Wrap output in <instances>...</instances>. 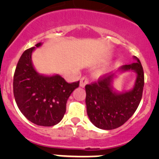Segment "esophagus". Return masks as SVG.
<instances>
[{
    "label": "esophagus",
    "instance_id": "1",
    "mask_svg": "<svg viewBox=\"0 0 159 159\" xmlns=\"http://www.w3.org/2000/svg\"><path fill=\"white\" fill-rule=\"evenodd\" d=\"M89 82V78H88L86 76H83L82 78H81V80H80V86L84 88Z\"/></svg>",
    "mask_w": 159,
    "mask_h": 159
}]
</instances>
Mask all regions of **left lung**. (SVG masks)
<instances>
[{
	"label": "left lung",
	"instance_id": "obj_1",
	"mask_svg": "<svg viewBox=\"0 0 159 159\" xmlns=\"http://www.w3.org/2000/svg\"><path fill=\"white\" fill-rule=\"evenodd\" d=\"M123 65L120 70H134L137 73L135 84L128 92L116 93L111 86L115 75H104L98 81L85 85L87 113L94 125L98 129L111 130L122 125L135 112L143 92L145 78L140 61Z\"/></svg>",
	"mask_w": 159,
	"mask_h": 159
}]
</instances>
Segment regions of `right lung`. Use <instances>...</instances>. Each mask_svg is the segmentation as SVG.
<instances>
[{
    "instance_id": "right-lung-1",
    "label": "right lung",
    "mask_w": 159,
    "mask_h": 159,
    "mask_svg": "<svg viewBox=\"0 0 159 159\" xmlns=\"http://www.w3.org/2000/svg\"><path fill=\"white\" fill-rule=\"evenodd\" d=\"M41 45V43L35 44L37 48ZM34 48L26 50L17 62L13 81L14 95L18 108L30 121L49 127L61 121L67 101L79 86V81L68 83L60 75H39L31 62Z\"/></svg>"
}]
</instances>
